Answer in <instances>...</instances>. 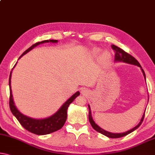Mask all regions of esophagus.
Masks as SVG:
<instances>
[{
    "instance_id": "34e87169",
    "label": "esophagus",
    "mask_w": 155,
    "mask_h": 155,
    "mask_svg": "<svg viewBox=\"0 0 155 155\" xmlns=\"http://www.w3.org/2000/svg\"><path fill=\"white\" fill-rule=\"evenodd\" d=\"M83 92H84V91H82V93H83Z\"/></svg>"
}]
</instances>
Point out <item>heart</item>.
I'll return each mask as SVG.
<instances>
[{
  "instance_id": "1",
  "label": "heart",
  "mask_w": 155,
  "mask_h": 155,
  "mask_svg": "<svg viewBox=\"0 0 155 155\" xmlns=\"http://www.w3.org/2000/svg\"><path fill=\"white\" fill-rule=\"evenodd\" d=\"M100 51H101V50H100L99 48H94V50L92 51V53L95 54V55H96V54H98L100 53ZM109 55V54L107 51H104L103 53H102V58H103L104 59H106L108 57Z\"/></svg>"
}]
</instances>
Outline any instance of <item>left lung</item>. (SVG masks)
I'll return each mask as SVG.
<instances>
[{
  "label": "left lung",
  "instance_id": "left-lung-1",
  "mask_svg": "<svg viewBox=\"0 0 155 155\" xmlns=\"http://www.w3.org/2000/svg\"><path fill=\"white\" fill-rule=\"evenodd\" d=\"M111 48H112V49L114 50V52H115V59H114V61H123V62H125L127 64H133V65H135V66H138L139 67L141 68L143 74L145 79H146V74H145L144 71L143 70L141 66L140 65L139 61H138L137 59L134 58V57L130 55V54L126 53V52L123 51V49L120 48L115 46V45H111ZM88 107H89V120L90 123H91V125L92 126V127L94 128L95 130H96L97 132L101 133L102 134L106 136V137H107L109 138H113V139H114V138H120V137H125V136L130 134V133L132 132L133 131L137 130V128L141 125L143 120L144 116H145V112H144L142 118L141 119V121H140L139 124H138L134 128H132V130H130L129 131H127V132H123V133H112V132H107V131L102 129L101 127H100L99 126L94 122V120H93L92 116H91V109H90V106L88 105Z\"/></svg>",
  "mask_w": 155,
  "mask_h": 155
}]
</instances>
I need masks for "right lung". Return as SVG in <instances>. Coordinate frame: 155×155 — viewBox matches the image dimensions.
I'll list each match as a JSON object with an SVG mask.
<instances>
[{
	"label": "right lung",
	"instance_id": "1",
	"mask_svg": "<svg viewBox=\"0 0 155 155\" xmlns=\"http://www.w3.org/2000/svg\"><path fill=\"white\" fill-rule=\"evenodd\" d=\"M58 40H45L41 42H37L36 44H33L32 46H30L29 48L23 53L20 58L24 55L27 53H28L31 50L34 48L35 47L37 46L38 45L44 44V43H57ZM11 76H12V71L9 75V108L12 113L13 115L15 116L16 119L20 123V124L27 130L29 132L33 133V134L37 135H45L51 133H53L55 131H58L59 129H61L63 127V125L65 123L67 118V109L69 104L73 102V101L80 95V92L77 91L75 94H73L69 99H68L62 106L61 107L60 109L57 111L55 114H54L53 116H50L46 118L43 119H35L32 118L28 116L23 115L22 113H21L18 110L16 107L14 105V102L13 100L12 93L11 89Z\"/></svg>",
	"mask_w": 155,
	"mask_h": 155
}]
</instances>
